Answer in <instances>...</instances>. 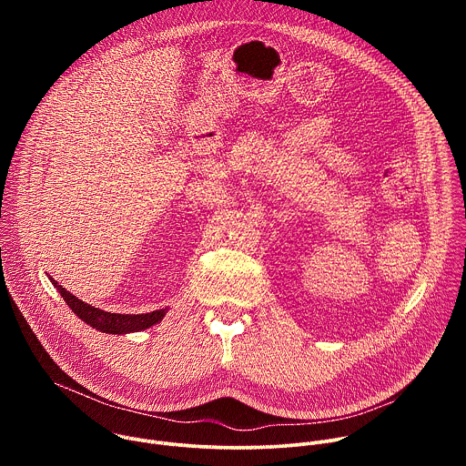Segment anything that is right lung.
Listing matches in <instances>:
<instances>
[{
  "mask_svg": "<svg viewBox=\"0 0 466 466\" xmlns=\"http://www.w3.org/2000/svg\"><path fill=\"white\" fill-rule=\"evenodd\" d=\"M49 280L55 286V289L60 293V297L66 300V304L72 308V311L81 320H85L86 324H90L92 328H96L99 331H105V334L123 336V334H130V331H142V329H147V328L155 326L157 322H160L167 313V308H162V309H157L151 313H135V315L132 313H110V311H105L92 304L83 302L81 299L72 295L68 289L58 286V282L53 280L51 277H49Z\"/></svg>",
  "mask_w": 466,
  "mask_h": 466,
  "instance_id": "1",
  "label": "right lung"
}]
</instances>
